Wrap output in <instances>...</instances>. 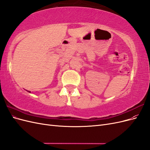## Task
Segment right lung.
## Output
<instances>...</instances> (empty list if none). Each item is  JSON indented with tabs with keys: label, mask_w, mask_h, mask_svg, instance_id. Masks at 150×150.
<instances>
[{
	"label": "right lung",
	"mask_w": 150,
	"mask_h": 150,
	"mask_svg": "<svg viewBox=\"0 0 150 150\" xmlns=\"http://www.w3.org/2000/svg\"><path fill=\"white\" fill-rule=\"evenodd\" d=\"M29 92H30V91H29Z\"/></svg>",
	"instance_id": "1"
}]
</instances>
